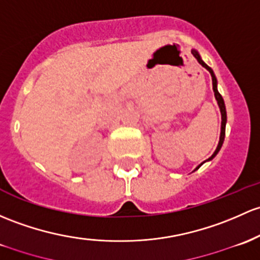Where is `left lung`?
I'll use <instances>...</instances> for the list:
<instances>
[{
  "label": "left lung",
  "instance_id": "left-lung-1",
  "mask_svg": "<svg viewBox=\"0 0 260 260\" xmlns=\"http://www.w3.org/2000/svg\"><path fill=\"white\" fill-rule=\"evenodd\" d=\"M192 54H193V56L196 57V58H197V61L199 62V64H202V66H203V67L206 68V70L208 71V72L210 73V76H212V82H213V92H214V97H215V100H217V103H218V106H219V109H220V114H222V125H220V136H219V142H218V146H217V148H215L214 153H213V154L210 155V157L208 158V159H207V160H204V162H202L201 165H199L198 167H197V168L194 169V171H197V169H198L199 167H201L202 165H203V163H206V162H209V160H212L213 158H214L215 155L218 154V152L220 151V148H222V146H223V142H224V137H225L226 111H225V105H224V100H223V97H222V95H220L219 92H218V82H217V78H215V75H214V72H213V70H212V68L209 67V66H207L206 63H204V62H203V59L201 58V54L198 53V51H197V50H192Z\"/></svg>",
  "mask_w": 260,
  "mask_h": 260
}]
</instances>
